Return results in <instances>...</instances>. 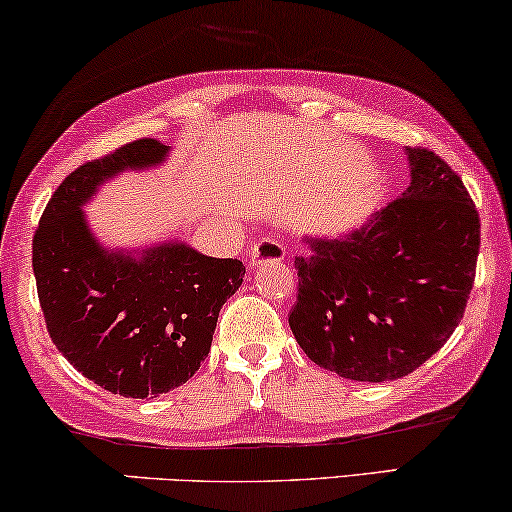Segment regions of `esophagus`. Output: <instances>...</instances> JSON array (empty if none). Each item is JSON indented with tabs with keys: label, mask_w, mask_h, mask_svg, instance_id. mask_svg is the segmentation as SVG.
<instances>
[{
	"label": "esophagus",
	"mask_w": 512,
	"mask_h": 512,
	"mask_svg": "<svg viewBox=\"0 0 512 512\" xmlns=\"http://www.w3.org/2000/svg\"><path fill=\"white\" fill-rule=\"evenodd\" d=\"M286 256V251L282 244L277 240H270V237H265V240L251 244L249 249V268H261L263 263H282Z\"/></svg>",
	"instance_id": "34e87169"
}]
</instances>
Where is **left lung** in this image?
Returning <instances> with one entry per match:
<instances>
[{"label": "left lung", "mask_w": 512, "mask_h": 512, "mask_svg": "<svg viewBox=\"0 0 512 512\" xmlns=\"http://www.w3.org/2000/svg\"><path fill=\"white\" fill-rule=\"evenodd\" d=\"M410 186L359 228L305 235L289 326L317 366L387 382L431 359L464 317L480 219L464 181L429 149H405Z\"/></svg>", "instance_id": "8db88e82"}]
</instances>
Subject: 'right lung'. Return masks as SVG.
I'll use <instances>...</instances> for the list:
<instances>
[{
  "instance_id": "add662e5",
  "label": "right lung",
  "mask_w": 512,
  "mask_h": 512,
  "mask_svg": "<svg viewBox=\"0 0 512 512\" xmlns=\"http://www.w3.org/2000/svg\"><path fill=\"white\" fill-rule=\"evenodd\" d=\"M167 153L158 139H137L81 165L48 200L32 244L55 347L81 375L125 398H153L191 380L244 277L237 258L205 256L181 240L111 249L90 230L83 207L100 186L158 167Z\"/></svg>"
}]
</instances>
